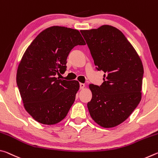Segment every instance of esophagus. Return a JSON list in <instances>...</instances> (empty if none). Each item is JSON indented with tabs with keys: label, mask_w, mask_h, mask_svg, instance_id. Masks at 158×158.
<instances>
[{
	"label": "esophagus",
	"mask_w": 158,
	"mask_h": 158,
	"mask_svg": "<svg viewBox=\"0 0 158 158\" xmlns=\"http://www.w3.org/2000/svg\"><path fill=\"white\" fill-rule=\"evenodd\" d=\"M85 84H83V83H80V89H83L84 88H85Z\"/></svg>",
	"instance_id": "34e87169"
}]
</instances>
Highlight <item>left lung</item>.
I'll use <instances>...</instances> for the list:
<instances>
[{"instance_id":"1","label":"left lung","mask_w":158,"mask_h":158,"mask_svg":"<svg viewBox=\"0 0 158 158\" xmlns=\"http://www.w3.org/2000/svg\"><path fill=\"white\" fill-rule=\"evenodd\" d=\"M81 33L96 68L105 73L101 85H89L90 115L101 127H116L130 116L141 100L142 62L123 33L114 26L103 25Z\"/></svg>"}]
</instances>
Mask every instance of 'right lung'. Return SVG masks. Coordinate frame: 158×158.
Instances as JSON below:
<instances>
[{
	"label": "right lung",
	"instance_id": "right-lung-1",
	"mask_svg": "<svg viewBox=\"0 0 158 158\" xmlns=\"http://www.w3.org/2000/svg\"><path fill=\"white\" fill-rule=\"evenodd\" d=\"M76 29L54 26L42 31L19 64L17 84L26 111L38 123L54 125L65 118L79 89L78 81L61 80L67 58L77 45H85Z\"/></svg>",
	"mask_w": 158,
	"mask_h": 158
}]
</instances>
